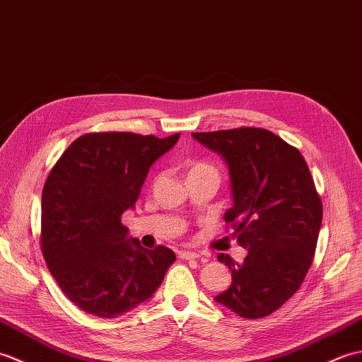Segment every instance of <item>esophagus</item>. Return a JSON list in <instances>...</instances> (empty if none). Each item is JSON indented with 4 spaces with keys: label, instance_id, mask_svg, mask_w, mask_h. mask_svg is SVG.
I'll use <instances>...</instances> for the list:
<instances>
[{
    "label": "esophagus",
    "instance_id": "1",
    "mask_svg": "<svg viewBox=\"0 0 362 362\" xmlns=\"http://www.w3.org/2000/svg\"><path fill=\"white\" fill-rule=\"evenodd\" d=\"M180 257H181V259H184V260H195V259H198L199 254L192 252V251H181Z\"/></svg>",
    "mask_w": 362,
    "mask_h": 362
}]
</instances>
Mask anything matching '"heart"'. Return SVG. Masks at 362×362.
<instances>
[{"label": "heart", "instance_id": "obj_1", "mask_svg": "<svg viewBox=\"0 0 362 362\" xmlns=\"http://www.w3.org/2000/svg\"><path fill=\"white\" fill-rule=\"evenodd\" d=\"M195 175H215L218 176V170L212 165L206 163V160H192L187 167V178Z\"/></svg>", "mask_w": 362, "mask_h": 362}]
</instances>
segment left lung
Wrapping results in <instances>:
<instances>
[{
    "label": "left lung",
    "mask_w": 362,
    "mask_h": 362,
    "mask_svg": "<svg viewBox=\"0 0 362 362\" xmlns=\"http://www.w3.org/2000/svg\"><path fill=\"white\" fill-rule=\"evenodd\" d=\"M226 160L234 206L224 221L247 255L228 254L232 284L215 297L246 319L264 317L299 290L315 257L322 202L300 151L264 128L192 133Z\"/></svg>",
    "instance_id": "left-lung-1"
}]
</instances>
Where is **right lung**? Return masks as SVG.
Masks as SVG:
<instances>
[{"mask_svg": "<svg viewBox=\"0 0 362 362\" xmlns=\"http://www.w3.org/2000/svg\"><path fill=\"white\" fill-rule=\"evenodd\" d=\"M180 134L80 136L55 163L42 194V252L55 282L88 315L113 319L150 299L175 252L142 247L120 223L151 164Z\"/></svg>", "mask_w": 362, "mask_h": 362, "instance_id": "obj_1", "label": "right lung"}]
</instances>
